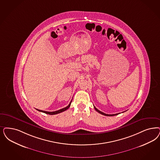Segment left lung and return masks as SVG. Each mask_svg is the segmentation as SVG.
<instances>
[{
    "mask_svg": "<svg viewBox=\"0 0 160 160\" xmlns=\"http://www.w3.org/2000/svg\"><path fill=\"white\" fill-rule=\"evenodd\" d=\"M94 109L96 110L98 112H99V113L100 114H102V115H105V116H115V115H118V114H120V113H116V114H112V115H109V114H106L105 113H103V112H101V111H100L99 110H98L97 108H96L94 106ZM122 112V113H123Z\"/></svg>",
    "mask_w": 160,
    "mask_h": 160,
    "instance_id": "left-lung-1",
    "label": "left lung"
}]
</instances>
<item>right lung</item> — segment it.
<instances>
[{
  "label": "right lung",
  "instance_id": "1",
  "mask_svg": "<svg viewBox=\"0 0 160 160\" xmlns=\"http://www.w3.org/2000/svg\"><path fill=\"white\" fill-rule=\"evenodd\" d=\"M72 100L70 102V103H69V105H68L67 107L66 108H62V109H60V110H57V111H54V112H47V111H44V110H39V109H36L37 110H38V111H39V112H43V113H46V114H48V115H55V114H58V113H60L61 112H64V111H65V110H66L67 109H68L69 108H70V105H71V103H72Z\"/></svg>",
  "mask_w": 160,
  "mask_h": 160
}]
</instances>
